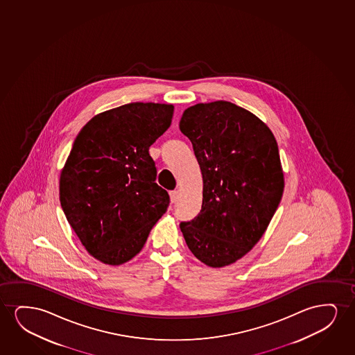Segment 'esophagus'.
Listing matches in <instances>:
<instances>
[{
  "label": "esophagus",
  "mask_w": 355,
  "mask_h": 355,
  "mask_svg": "<svg viewBox=\"0 0 355 355\" xmlns=\"http://www.w3.org/2000/svg\"><path fill=\"white\" fill-rule=\"evenodd\" d=\"M171 202L175 204L177 200L180 199V191L178 190H172L170 191Z\"/></svg>",
  "instance_id": "esophagus-1"
}]
</instances>
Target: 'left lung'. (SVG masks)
<instances>
[{
	"label": "left lung",
	"instance_id": "8db88e82",
	"mask_svg": "<svg viewBox=\"0 0 355 355\" xmlns=\"http://www.w3.org/2000/svg\"><path fill=\"white\" fill-rule=\"evenodd\" d=\"M180 130L202 173V206L180 230L190 251L211 268L230 266L262 238L284 193L277 139L264 122L225 101L185 109Z\"/></svg>",
	"mask_w": 355,
	"mask_h": 355
}]
</instances>
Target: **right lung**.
I'll return each mask as SVG.
<instances>
[{
	"label": "right lung",
	"instance_id": "1",
	"mask_svg": "<svg viewBox=\"0 0 355 355\" xmlns=\"http://www.w3.org/2000/svg\"><path fill=\"white\" fill-rule=\"evenodd\" d=\"M172 104L130 103L83 127L59 178V200L87 252L121 266L141 252L170 196L156 184L149 146L170 127Z\"/></svg>",
	"mask_w": 355,
	"mask_h": 355
}]
</instances>
